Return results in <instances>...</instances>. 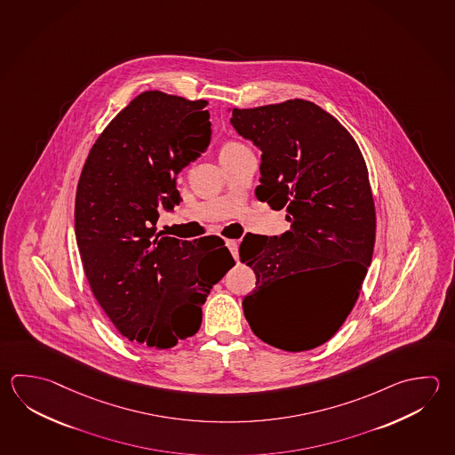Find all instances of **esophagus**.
Returning a JSON list of instances; mask_svg holds the SVG:
<instances>
[{"label": "esophagus", "instance_id": "obj_1", "mask_svg": "<svg viewBox=\"0 0 455 455\" xmlns=\"http://www.w3.org/2000/svg\"><path fill=\"white\" fill-rule=\"evenodd\" d=\"M238 241L236 240H227V248L230 249V252H232L233 258L238 260Z\"/></svg>", "mask_w": 455, "mask_h": 455}]
</instances>
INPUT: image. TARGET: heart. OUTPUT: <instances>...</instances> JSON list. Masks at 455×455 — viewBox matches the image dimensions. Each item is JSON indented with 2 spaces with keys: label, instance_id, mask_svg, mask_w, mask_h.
Here are the masks:
<instances>
[{
  "label": "heart",
  "instance_id": "obj_1",
  "mask_svg": "<svg viewBox=\"0 0 455 455\" xmlns=\"http://www.w3.org/2000/svg\"><path fill=\"white\" fill-rule=\"evenodd\" d=\"M244 146L240 145V143H236V141H228V143H225L222 146V151L220 153H233V151H238V149H243Z\"/></svg>",
  "mask_w": 455,
  "mask_h": 455
}]
</instances>
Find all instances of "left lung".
I'll use <instances>...</instances> for the list:
<instances>
[{
	"instance_id": "8db88e82",
	"label": "left lung",
	"mask_w": 455,
	"mask_h": 455,
	"mask_svg": "<svg viewBox=\"0 0 455 455\" xmlns=\"http://www.w3.org/2000/svg\"><path fill=\"white\" fill-rule=\"evenodd\" d=\"M230 122L262 151L259 201L286 207L291 223L280 236L249 235L241 243V262L256 274L244 317L264 343L309 351L343 325L371 262L377 215L367 165L351 133L306 100L235 108ZM307 273L323 278L318 294L300 303Z\"/></svg>"
}]
</instances>
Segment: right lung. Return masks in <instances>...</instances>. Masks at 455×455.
Returning a JSON list of instances; mask_svg holds the SVG:
<instances>
[{"label":"right lung","instance_id":"obj_1","mask_svg":"<svg viewBox=\"0 0 455 455\" xmlns=\"http://www.w3.org/2000/svg\"><path fill=\"white\" fill-rule=\"evenodd\" d=\"M206 100L145 92L109 122L90 149L76 195V236L86 280L119 333L169 349L195 335L203 304L233 266L217 236L177 240L157 232L180 204L177 175L211 143Z\"/></svg>","mask_w":455,"mask_h":455}]
</instances>
